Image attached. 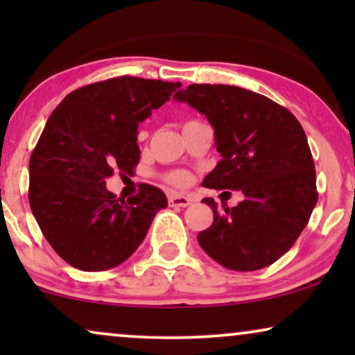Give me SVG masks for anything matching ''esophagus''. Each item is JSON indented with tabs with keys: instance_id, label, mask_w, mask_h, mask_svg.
I'll return each instance as SVG.
<instances>
[{
	"instance_id": "1",
	"label": "esophagus",
	"mask_w": 355,
	"mask_h": 355,
	"mask_svg": "<svg viewBox=\"0 0 355 355\" xmlns=\"http://www.w3.org/2000/svg\"><path fill=\"white\" fill-rule=\"evenodd\" d=\"M168 200L171 207H187L192 203V198L189 196H182V193H171Z\"/></svg>"
}]
</instances>
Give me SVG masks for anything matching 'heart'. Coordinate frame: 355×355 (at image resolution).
I'll use <instances>...</instances> for the list:
<instances>
[{"label":"heart","instance_id":"heart-1","mask_svg":"<svg viewBox=\"0 0 355 355\" xmlns=\"http://www.w3.org/2000/svg\"><path fill=\"white\" fill-rule=\"evenodd\" d=\"M164 179H166L169 184H173V186H186L189 176L184 171H171L164 176Z\"/></svg>","mask_w":355,"mask_h":355}]
</instances>
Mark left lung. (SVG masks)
<instances>
[{"mask_svg":"<svg viewBox=\"0 0 355 355\" xmlns=\"http://www.w3.org/2000/svg\"><path fill=\"white\" fill-rule=\"evenodd\" d=\"M174 98L205 114L215 129L221 159L203 186L244 193V200L225 211H218L213 198H203L213 223L198 232V244L230 270L275 263L297 241L318 200L302 125L284 106L236 85L192 84Z\"/></svg>","mask_w":355,"mask_h":355,"instance_id":"1","label":"left lung"}]
</instances>
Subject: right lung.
<instances>
[{
	"label": "right lung",
	"mask_w": 355,
	"mask_h": 355,
	"mask_svg": "<svg viewBox=\"0 0 355 355\" xmlns=\"http://www.w3.org/2000/svg\"><path fill=\"white\" fill-rule=\"evenodd\" d=\"M181 82L121 76L71 92L46 121L28 163V203L58 255L82 271L110 270L142 244L153 218L168 207L162 189L116 198L114 171L134 174L137 129Z\"/></svg>",
	"instance_id": "right-lung-1"
}]
</instances>
